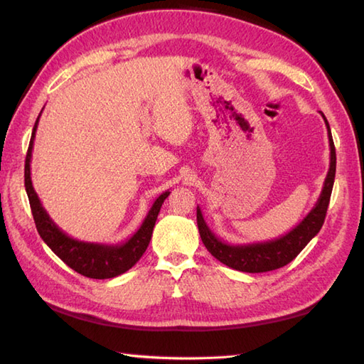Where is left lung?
I'll list each match as a JSON object with an SVG mask.
<instances>
[{"label": "left lung", "mask_w": 364, "mask_h": 364, "mask_svg": "<svg viewBox=\"0 0 364 364\" xmlns=\"http://www.w3.org/2000/svg\"><path fill=\"white\" fill-rule=\"evenodd\" d=\"M322 114V112H321ZM323 122L327 125L328 131V144H330V168L323 181V188L318 202L313 206V210L308 213L304 220L299 225L294 227L289 233L283 235L282 237L272 239V241L257 242V244H244V245H233L225 241H222L215 236L210 227L206 225L203 214L197 206V225L198 233L205 247L215 259H219L223 264L241 270V272L258 274V272H269V270L280 269L288 264L297 255L305 249V245L319 233V230L326 220L327 208L330 203L331 189L335 183V172H336V151L333 137H331L330 125L322 114Z\"/></svg>", "instance_id": "8db88e82"}]
</instances>
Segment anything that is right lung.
<instances>
[{
  "instance_id": "right-lung-1",
  "label": "right lung",
  "mask_w": 364,
  "mask_h": 364,
  "mask_svg": "<svg viewBox=\"0 0 364 364\" xmlns=\"http://www.w3.org/2000/svg\"><path fill=\"white\" fill-rule=\"evenodd\" d=\"M41 114H38V117H41ZM38 117L33 128V134H31L25 161V188L38 235L43 239V242L48 245L68 267H72L75 272H78L84 277L105 280V278H114L120 274H125L128 269L133 267L136 262L141 259L144 252L146 250V247H149L159 210L170 192H162V194L154 200V203L151 205L149 214H146V218L144 219L142 225L139 227L136 233L125 242L117 245H107L84 242L67 236L64 231L50 219L48 213L45 211V208L42 206L41 200H38L36 194L33 181H31V154H33Z\"/></svg>"
}]
</instances>
